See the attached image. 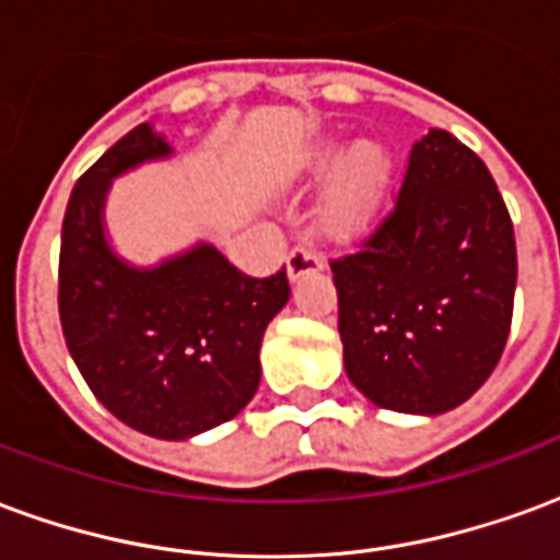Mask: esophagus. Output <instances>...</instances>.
Wrapping results in <instances>:
<instances>
[{"instance_id":"obj_1","label":"esophagus","mask_w":560,"mask_h":560,"mask_svg":"<svg viewBox=\"0 0 560 560\" xmlns=\"http://www.w3.org/2000/svg\"><path fill=\"white\" fill-rule=\"evenodd\" d=\"M317 269H324V257L317 255L315 248H308V245L291 248V255H288V276H291V281L303 279V276L317 272Z\"/></svg>"}]
</instances>
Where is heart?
I'll return each instance as SVG.
<instances>
[{
	"label": "heart",
	"instance_id": "1",
	"mask_svg": "<svg viewBox=\"0 0 560 560\" xmlns=\"http://www.w3.org/2000/svg\"><path fill=\"white\" fill-rule=\"evenodd\" d=\"M336 171L327 195L320 200V228L332 236H360L372 231L384 215L389 200L393 161L375 140H360L357 147L329 143L315 155V176Z\"/></svg>",
	"mask_w": 560,
	"mask_h": 560
}]
</instances>
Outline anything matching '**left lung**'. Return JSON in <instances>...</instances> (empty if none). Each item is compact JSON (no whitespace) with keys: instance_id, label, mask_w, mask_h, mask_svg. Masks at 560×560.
Wrapping results in <instances>:
<instances>
[{"instance_id":"1","label":"left lung","mask_w":560,"mask_h":560,"mask_svg":"<svg viewBox=\"0 0 560 560\" xmlns=\"http://www.w3.org/2000/svg\"><path fill=\"white\" fill-rule=\"evenodd\" d=\"M329 267L345 372L377 408L453 411L492 375L513 320L516 236L489 167L450 131L413 143L393 209Z\"/></svg>"}]
</instances>
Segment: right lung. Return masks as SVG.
I'll list each match as a JSON object with an SVG mask.
<instances>
[{"label":"right lung","instance_id":"right-lung-1","mask_svg":"<svg viewBox=\"0 0 560 560\" xmlns=\"http://www.w3.org/2000/svg\"><path fill=\"white\" fill-rule=\"evenodd\" d=\"M171 155L138 126L92 164L68 197L59 248V320L80 375L116 420L185 441L233 420L260 384V341L291 296L288 272L252 279L200 243L140 269L104 236L110 179Z\"/></svg>","mask_w":560,"mask_h":560}]
</instances>
